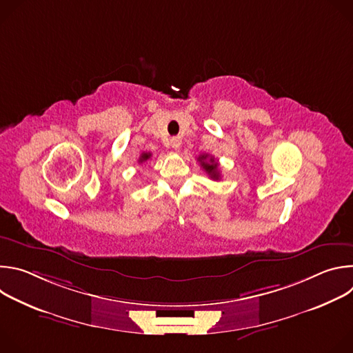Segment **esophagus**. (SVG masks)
<instances>
[{"label":"esophagus","mask_w":353,"mask_h":353,"mask_svg":"<svg viewBox=\"0 0 353 353\" xmlns=\"http://www.w3.org/2000/svg\"><path fill=\"white\" fill-rule=\"evenodd\" d=\"M170 146H172L174 150H179V149H180V146H181V139H180L179 137L172 138V141H170Z\"/></svg>","instance_id":"1"}]
</instances>
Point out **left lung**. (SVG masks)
I'll return each mask as SVG.
<instances>
[{
	"instance_id": "8db88e82",
	"label": "left lung",
	"mask_w": 353,
	"mask_h": 353,
	"mask_svg": "<svg viewBox=\"0 0 353 353\" xmlns=\"http://www.w3.org/2000/svg\"><path fill=\"white\" fill-rule=\"evenodd\" d=\"M198 161L201 163V168H203L208 176L214 180H219L221 179V174H219V170H218V162L212 158V157H208V155H199L198 157Z\"/></svg>"
}]
</instances>
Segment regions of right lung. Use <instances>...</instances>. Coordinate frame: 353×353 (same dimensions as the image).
Wrapping results in <instances>:
<instances>
[{"label": "right lung", "instance_id": "add662e5", "mask_svg": "<svg viewBox=\"0 0 353 353\" xmlns=\"http://www.w3.org/2000/svg\"><path fill=\"white\" fill-rule=\"evenodd\" d=\"M149 158H150V154H149V152H143V154L141 155V158H139V163H142V162L148 161Z\"/></svg>", "mask_w": 353, "mask_h": 353}]
</instances>
